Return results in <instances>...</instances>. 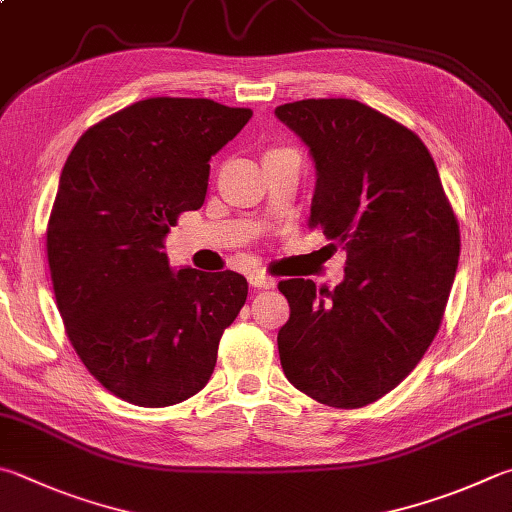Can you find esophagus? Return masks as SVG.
<instances>
[{
  "mask_svg": "<svg viewBox=\"0 0 512 512\" xmlns=\"http://www.w3.org/2000/svg\"><path fill=\"white\" fill-rule=\"evenodd\" d=\"M248 282H250V286H255V288H273V286H275L273 277H268V275L259 273V271L250 273V275H248Z\"/></svg>",
  "mask_w": 512,
  "mask_h": 512,
  "instance_id": "1",
  "label": "esophagus"
}]
</instances>
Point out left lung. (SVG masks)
<instances>
[{
  "mask_svg": "<svg viewBox=\"0 0 512 512\" xmlns=\"http://www.w3.org/2000/svg\"><path fill=\"white\" fill-rule=\"evenodd\" d=\"M275 116L309 145V226L347 250L333 291L284 280L277 333L286 378L313 401L356 410L410 376L441 327L459 264V221L412 129L349 98L286 102Z\"/></svg>",
  "mask_w": 512,
  "mask_h": 512,
  "instance_id": "left-lung-1",
  "label": "left lung"
}]
</instances>
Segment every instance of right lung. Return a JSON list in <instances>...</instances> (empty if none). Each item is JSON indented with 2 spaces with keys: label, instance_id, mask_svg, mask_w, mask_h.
I'll use <instances>...</instances> for the list:
<instances>
[{
  "label": "right lung",
  "instance_id": "1",
  "mask_svg": "<svg viewBox=\"0 0 512 512\" xmlns=\"http://www.w3.org/2000/svg\"><path fill=\"white\" fill-rule=\"evenodd\" d=\"M253 111L147 98L89 127L60 176L49 226L55 304L82 365L111 394L167 407L201 392L248 295L244 275L172 273L163 237L206 201L210 159Z\"/></svg>",
  "mask_w": 512,
  "mask_h": 512
}]
</instances>
